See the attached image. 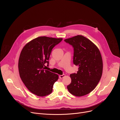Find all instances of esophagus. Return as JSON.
<instances>
[{"label":"esophagus","mask_w":120,"mask_h":120,"mask_svg":"<svg viewBox=\"0 0 120 120\" xmlns=\"http://www.w3.org/2000/svg\"><path fill=\"white\" fill-rule=\"evenodd\" d=\"M65 76V74H63V75H59V78L60 79H62V78H63Z\"/></svg>","instance_id":"esophagus-1"}]
</instances>
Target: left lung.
Wrapping results in <instances>:
<instances>
[{
  "label": "left lung",
  "instance_id": "1",
  "mask_svg": "<svg viewBox=\"0 0 120 120\" xmlns=\"http://www.w3.org/2000/svg\"><path fill=\"white\" fill-rule=\"evenodd\" d=\"M73 48V64L79 66L77 73L70 75L67 89L72 95L80 97L91 92L102 77L103 61L97 47L86 37L78 35L64 40Z\"/></svg>",
  "mask_w": 120,
  "mask_h": 120
}]
</instances>
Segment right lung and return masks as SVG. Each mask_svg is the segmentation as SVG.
Masks as SVG:
<instances>
[{
  "label": "right lung",
  "instance_id": "1",
  "mask_svg": "<svg viewBox=\"0 0 120 120\" xmlns=\"http://www.w3.org/2000/svg\"><path fill=\"white\" fill-rule=\"evenodd\" d=\"M63 38L38 37L27 43L23 48L18 61L20 77L27 89L35 95L45 96L52 91L58 74L45 70L52 49Z\"/></svg>",
  "mask_w": 120,
  "mask_h": 120
}]
</instances>
